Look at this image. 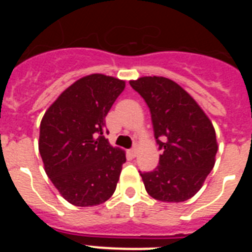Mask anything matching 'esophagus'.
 <instances>
[{"label":"esophagus","instance_id":"1","mask_svg":"<svg viewBox=\"0 0 252 252\" xmlns=\"http://www.w3.org/2000/svg\"><path fill=\"white\" fill-rule=\"evenodd\" d=\"M137 151H139V148H137V146H133V148L130 150V155H131V157H133V158L136 157Z\"/></svg>","mask_w":252,"mask_h":252}]
</instances>
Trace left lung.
<instances>
[{"label":"left lung","instance_id":"1","mask_svg":"<svg viewBox=\"0 0 252 252\" xmlns=\"http://www.w3.org/2000/svg\"><path fill=\"white\" fill-rule=\"evenodd\" d=\"M150 108L159 165L140 173L148 194L161 202H184L202 188L216 162L218 144L208 116L192 95L165 77L130 81Z\"/></svg>","mask_w":252,"mask_h":252}]
</instances>
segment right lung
Returning <instances> with one entry per match:
<instances>
[{"label":"right lung","instance_id":"add662e5","mask_svg":"<svg viewBox=\"0 0 252 252\" xmlns=\"http://www.w3.org/2000/svg\"><path fill=\"white\" fill-rule=\"evenodd\" d=\"M125 86L110 75H86L44 113L39 136L44 169L73 206H98L115 193L126 154L103 136L104 119Z\"/></svg>","mask_w":252,"mask_h":252}]
</instances>
